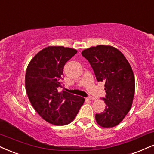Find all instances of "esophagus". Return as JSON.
I'll list each match as a JSON object with an SVG mask.
<instances>
[{
  "label": "esophagus",
  "instance_id": "esophagus-1",
  "mask_svg": "<svg viewBox=\"0 0 154 154\" xmlns=\"http://www.w3.org/2000/svg\"><path fill=\"white\" fill-rule=\"evenodd\" d=\"M87 99L90 100H95V98L94 97H87Z\"/></svg>",
  "mask_w": 154,
  "mask_h": 154
}]
</instances>
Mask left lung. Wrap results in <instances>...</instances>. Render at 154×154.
Returning <instances> with one entry per match:
<instances>
[{"instance_id": "obj_1", "label": "left lung", "mask_w": 154, "mask_h": 154, "mask_svg": "<svg viewBox=\"0 0 154 154\" xmlns=\"http://www.w3.org/2000/svg\"><path fill=\"white\" fill-rule=\"evenodd\" d=\"M82 55L91 65L97 82H105V109L95 115L102 127L119 124L132 105L135 78L132 68L119 50L111 46L98 45L82 51Z\"/></svg>"}]
</instances>
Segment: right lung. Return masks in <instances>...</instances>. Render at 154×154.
Here are the masks:
<instances>
[{"label":"right lung","mask_w":154,"mask_h":154,"mask_svg":"<svg viewBox=\"0 0 154 154\" xmlns=\"http://www.w3.org/2000/svg\"><path fill=\"white\" fill-rule=\"evenodd\" d=\"M77 50L64 47H48L31 59L25 77L26 90L35 110L46 121L56 125L69 124L75 119L85 99L64 91V66Z\"/></svg>","instance_id":"right-lung-1"}]
</instances>
